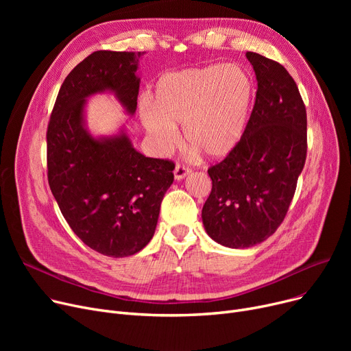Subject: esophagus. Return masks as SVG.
<instances>
[{
	"label": "esophagus",
	"mask_w": 351,
	"mask_h": 351,
	"mask_svg": "<svg viewBox=\"0 0 351 351\" xmlns=\"http://www.w3.org/2000/svg\"><path fill=\"white\" fill-rule=\"evenodd\" d=\"M173 173H175V179H176V180H180V179L186 178V176L191 173V169L188 168V166H185V165L178 163V165L175 166Z\"/></svg>",
	"instance_id": "esophagus-1"
}]
</instances>
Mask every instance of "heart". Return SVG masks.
Masks as SVG:
<instances>
[{"instance_id": "1", "label": "heart", "mask_w": 351, "mask_h": 351, "mask_svg": "<svg viewBox=\"0 0 351 351\" xmlns=\"http://www.w3.org/2000/svg\"><path fill=\"white\" fill-rule=\"evenodd\" d=\"M155 101L143 97L139 115L156 149L168 152L183 125L185 142L206 158L229 155L242 141L256 97L249 71L236 64H210L166 72Z\"/></svg>"}]
</instances>
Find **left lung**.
<instances>
[{
	"label": "left lung",
	"instance_id": "1",
	"mask_svg": "<svg viewBox=\"0 0 351 351\" xmlns=\"http://www.w3.org/2000/svg\"><path fill=\"white\" fill-rule=\"evenodd\" d=\"M257 90L246 132L208 169L212 192L202 220L215 242L252 247L285 220L307 154V117L299 88L283 65L246 52Z\"/></svg>",
	"mask_w": 351,
	"mask_h": 351
}]
</instances>
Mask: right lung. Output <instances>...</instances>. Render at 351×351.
Listing matches in <instances>:
<instances>
[{
	"instance_id": "1",
	"label": "right lung",
	"mask_w": 351,
	"mask_h": 351,
	"mask_svg": "<svg viewBox=\"0 0 351 351\" xmlns=\"http://www.w3.org/2000/svg\"><path fill=\"white\" fill-rule=\"evenodd\" d=\"M141 52L97 51L73 68L55 101L47 131L51 192L81 241L109 257L142 250L155 233L175 163L136 152L122 132L92 138L84 128L85 98L112 90L136 110Z\"/></svg>"
}]
</instances>
